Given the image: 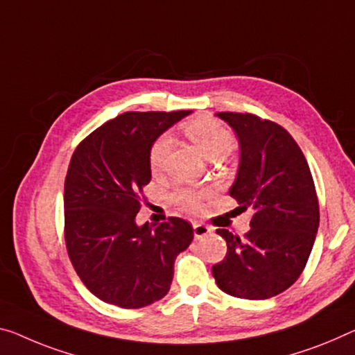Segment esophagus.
I'll return each mask as SVG.
<instances>
[{
    "label": "esophagus",
    "instance_id": "34e87169",
    "mask_svg": "<svg viewBox=\"0 0 355 355\" xmlns=\"http://www.w3.org/2000/svg\"><path fill=\"white\" fill-rule=\"evenodd\" d=\"M211 228L208 225H205V223L201 222H196L193 223V236L195 239H203L205 236H208V234H211Z\"/></svg>",
    "mask_w": 355,
    "mask_h": 355
}]
</instances>
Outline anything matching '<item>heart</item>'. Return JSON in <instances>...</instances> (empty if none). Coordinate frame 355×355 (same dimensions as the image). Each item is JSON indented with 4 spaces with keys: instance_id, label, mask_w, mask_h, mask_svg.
<instances>
[{
    "instance_id": "b5f03b06",
    "label": "heart",
    "mask_w": 355,
    "mask_h": 355,
    "mask_svg": "<svg viewBox=\"0 0 355 355\" xmlns=\"http://www.w3.org/2000/svg\"><path fill=\"white\" fill-rule=\"evenodd\" d=\"M184 133L187 138L198 147V150L203 154L206 159L214 160L219 159L222 154L230 149L233 136L225 125L214 121V119H196L189 123H185ZM171 147L170 136L163 135L155 141L150 147L149 152V165L152 171H159L165 157L168 155V150ZM174 201L181 205L185 209H196L200 205V193L190 189H179L174 193Z\"/></svg>"
}]
</instances>
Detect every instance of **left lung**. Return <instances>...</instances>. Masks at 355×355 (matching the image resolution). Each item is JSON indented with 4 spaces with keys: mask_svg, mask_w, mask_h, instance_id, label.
<instances>
[{
    "mask_svg": "<svg viewBox=\"0 0 355 355\" xmlns=\"http://www.w3.org/2000/svg\"><path fill=\"white\" fill-rule=\"evenodd\" d=\"M239 144V163L228 193L254 211L239 239L225 228L227 255L212 266L216 284L228 295L266 300L295 282L309 259L319 228V203L309 166L281 125L252 114L217 112Z\"/></svg>",
    "mask_w": 355,
    "mask_h": 355,
    "instance_id": "1",
    "label": "left lung"
}]
</instances>
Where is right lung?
Returning <instances> with one entry per match:
<instances>
[{
    "label": "right lung",
    "mask_w": 355,
    "mask_h": 355,
    "mask_svg": "<svg viewBox=\"0 0 355 355\" xmlns=\"http://www.w3.org/2000/svg\"><path fill=\"white\" fill-rule=\"evenodd\" d=\"M192 111L125 112L78 146L64 179V241L84 286L103 302L135 309L170 291L174 260L193 228L171 217L138 225L139 193L150 182L149 152Z\"/></svg>",
    "instance_id": "right-lung-1"
}]
</instances>
